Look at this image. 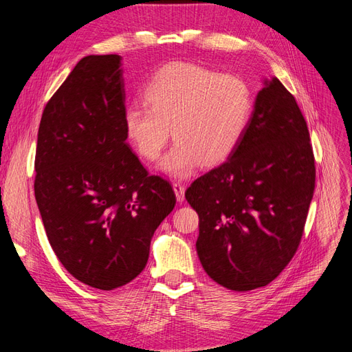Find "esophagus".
Returning <instances> with one entry per match:
<instances>
[{"mask_svg": "<svg viewBox=\"0 0 352 352\" xmlns=\"http://www.w3.org/2000/svg\"><path fill=\"white\" fill-rule=\"evenodd\" d=\"M173 190L176 194V198L179 202H182L185 199V186L180 184V182H175L173 184Z\"/></svg>", "mask_w": 352, "mask_h": 352, "instance_id": "34e87169", "label": "esophagus"}]
</instances>
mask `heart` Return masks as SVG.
I'll list each match as a JSON object with an SVG mask.
<instances>
[{
  "label": "heart",
  "mask_w": 352,
  "mask_h": 352,
  "mask_svg": "<svg viewBox=\"0 0 352 352\" xmlns=\"http://www.w3.org/2000/svg\"><path fill=\"white\" fill-rule=\"evenodd\" d=\"M145 104L127 105L123 124L127 141L145 160L162 154L172 135V150L162 172L185 177L201 162L214 166L236 150L248 129L254 98L248 82L192 63H170L144 88Z\"/></svg>",
  "instance_id": "obj_1"
}]
</instances>
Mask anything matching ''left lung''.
Listing matches in <instances>:
<instances>
[{
    "label": "left lung",
    "mask_w": 352,
    "mask_h": 352,
    "mask_svg": "<svg viewBox=\"0 0 352 352\" xmlns=\"http://www.w3.org/2000/svg\"><path fill=\"white\" fill-rule=\"evenodd\" d=\"M314 184L304 116L278 78L265 79L236 150L185 192L210 278L239 292L278 278L301 242Z\"/></svg>",
    "instance_id": "obj_1"
}]
</instances>
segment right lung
I'll return each mask as SVG.
<instances>
[{
	"label": "right lung",
	"instance_id": "1",
	"mask_svg": "<svg viewBox=\"0 0 352 352\" xmlns=\"http://www.w3.org/2000/svg\"><path fill=\"white\" fill-rule=\"evenodd\" d=\"M122 57H83L47 102L35 198L51 248L82 283L111 291L146 265L155 229L176 204L126 142Z\"/></svg>",
	"mask_w": 352,
	"mask_h": 352
}]
</instances>
